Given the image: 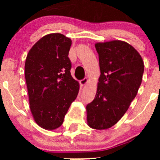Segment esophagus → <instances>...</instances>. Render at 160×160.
<instances>
[{
  "mask_svg": "<svg viewBox=\"0 0 160 160\" xmlns=\"http://www.w3.org/2000/svg\"><path fill=\"white\" fill-rule=\"evenodd\" d=\"M87 82H88V79H87V78H84L80 81V84L82 86H84V85L87 83Z\"/></svg>",
  "mask_w": 160,
  "mask_h": 160,
  "instance_id": "esophagus-1",
  "label": "esophagus"
}]
</instances>
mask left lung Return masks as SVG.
Returning <instances> with one entry per match:
<instances>
[{"instance_id": "obj_1", "label": "left lung", "mask_w": 160, "mask_h": 160, "mask_svg": "<svg viewBox=\"0 0 160 160\" xmlns=\"http://www.w3.org/2000/svg\"><path fill=\"white\" fill-rule=\"evenodd\" d=\"M100 76L97 93L87 104V123L104 130L117 124L134 100L141 84L143 60L129 43L121 41L98 43Z\"/></svg>"}]
</instances>
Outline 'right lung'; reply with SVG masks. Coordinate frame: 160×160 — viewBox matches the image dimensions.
Wrapping results in <instances>:
<instances>
[{"label": "right lung", "mask_w": 160, "mask_h": 160, "mask_svg": "<svg viewBox=\"0 0 160 160\" xmlns=\"http://www.w3.org/2000/svg\"><path fill=\"white\" fill-rule=\"evenodd\" d=\"M71 40L60 33L41 38L28 52L25 75L30 108L35 121L46 130L62 124L78 93V82L71 75L68 58Z\"/></svg>", "instance_id": "obj_1"}]
</instances>
